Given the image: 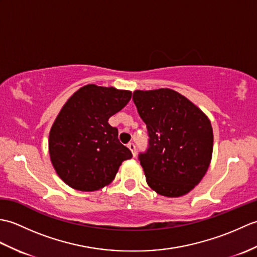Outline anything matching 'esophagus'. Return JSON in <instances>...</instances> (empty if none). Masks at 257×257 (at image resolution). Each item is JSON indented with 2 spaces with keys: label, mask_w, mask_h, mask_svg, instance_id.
I'll use <instances>...</instances> for the list:
<instances>
[{
  "label": "esophagus",
  "mask_w": 257,
  "mask_h": 257,
  "mask_svg": "<svg viewBox=\"0 0 257 257\" xmlns=\"http://www.w3.org/2000/svg\"><path fill=\"white\" fill-rule=\"evenodd\" d=\"M128 148L130 149V151H132L133 156H134V157H136V154H137V152H136V146H135V144H133V143L128 144Z\"/></svg>",
  "instance_id": "obj_1"
}]
</instances>
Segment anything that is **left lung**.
I'll return each instance as SVG.
<instances>
[{"mask_svg": "<svg viewBox=\"0 0 257 257\" xmlns=\"http://www.w3.org/2000/svg\"><path fill=\"white\" fill-rule=\"evenodd\" d=\"M133 99L148 130V148L138 159L149 187L158 194L181 196L198 184L210 166V120L172 89L136 90Z\"/></svg>", "mask_w": 257, "mask_h": 257, "instance_id": "obj_1", "label": "left lung"}]
</instances>
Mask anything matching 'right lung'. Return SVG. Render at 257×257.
<instances>
[{
	"mask_svg": "<svg viewBox=\"0 0 257 257\" xmlns=\"http://www.w3.org/2000/svg\"><path fill=\"white\" fill-rule=\"evenodd\" d=\"M132 91L87 85L69 98L50 133L51 160L63 181L79 191L110 183L122 161L133 158L108 123L129 102Z\"/></svg>",
	"mask_w": 257,
	"mask_h": 257,
	"instance_id": "right-lung-1",
	"label": "right lung"
}]
</instances>
